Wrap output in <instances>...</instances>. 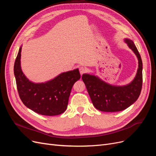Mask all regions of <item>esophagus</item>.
<instances>
[{"label":"esophagus","instance_id":"esophagus-1","mask_svg":"<svg viewBox=\"0 0 156 156\" xmlns=\"http://www.w3.org/2000/svg\"><path fill=\"white\" fill-rule=\"evenodd\" d=\"M86 72H87V68L85 67L81 66L79 68V72L81 73V75H83V73H86Z\"/></svg>","mask_w":156,"mask_h":156}]
</instances>
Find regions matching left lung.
Returning <instances> with one entry per match:
<instances>
[{"mask_svg": "<svg viewBox=\"0 0 156 156\" xmlns=\"http://www.w3.org/2000/svg\"><path fill=\"white\" fill-rule=\"evenodd\" d=\"M129 48L136 55L139 68L133 81L123 87L112 86L98 77L83 74L82 79L94 106L103 112L123 111L135 103L140 96L143 85V62L140 55L133 41L126 39Z\"/></svg>", "mask_w": 156, "mask_h": 156, "instance_id": "1", "label": "left lung"}]
</instances>
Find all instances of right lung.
<instances>
[{
	"mask_svg": "<svg viewBox=\"0 0 156 156\" xmlns=\"http://www.w3.org/2000/svg\"><path fill=\"white\" fill-rule=\"evenodd\" d=\"M21 48L14 64L19 96L26 107L41 115L55 116L67 108L71 90L74 83L81 78L79 69L64 72L44 83H34L23 74L21 68Z\"/></svg>",
	"mask_w": 156,
	"mask_h": 156,
	"instance_id": "1",
	"label": "right lung"
}]
</instances>
